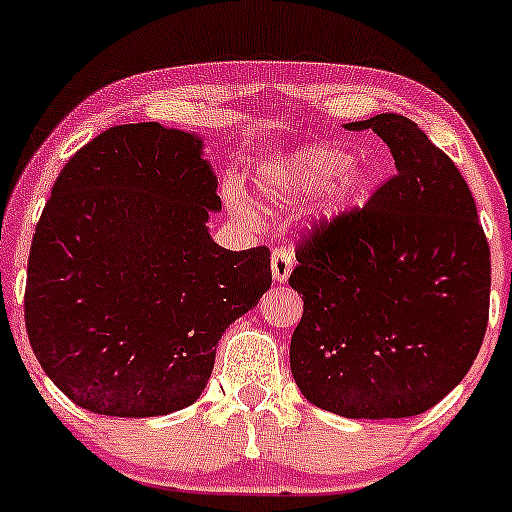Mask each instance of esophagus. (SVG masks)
Returning a JSON list of instances; mask_svg holds the SVG:
<instances>
[{"mask_svg":"<svg viewBox=\"0 0 512 512\" xmlns=\"http://www.w3.org/2000/svg\"><path fill=\"white\" fill-rule=\"evenodd\" d=\"M293 269V252L289 248H276L272 252V276L276 284H284Z\"/></svg>","mask_w":512,"mask_h":512,"instance_id":"34e87169","label":"esophagus"}]
</instances>
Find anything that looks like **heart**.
<instances>
[{
  "instance_id": "heart-1",
  "label": "heart",
  "mask_w": 512,
  "mask_h": 512,
  "mask_svg": "<svg viewBox=\"0 0 512 512\" xmlns=\"http://www.w3.org/2000/svg\"><path fill=\"white\" fill-rule=\"evenodd\" d=\"M368 180V168L354 161L351 151L330 144H303L281 158L264 161L252 185L269 207H289L330 184L320 202V214L332 219L363 195ZM228 204L240 216H255L236 187L228 190Z\"/></svg>"
}]
</instances>
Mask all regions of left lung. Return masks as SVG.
Instances as JSON below:
<instances>
[{"instance_id":"left-lung-1","label":"left lung","mask_w":512,"mask_h":512,"mask_svg":"<svg viewBox=\"0 0 512 512\" xmlns=\"http://www.w3.org/2000/svg\"><path fill=\"white\" fill-rule=\"evenodd\" d=\"M344 127L373 129L397 173L366 207L298 243L291 373L332 414L404 419L472 368L489 322L491 252L467 182L416 122L383 113Z\"/></svg>"}]
</instances>
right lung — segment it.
Returning a JSON list of instances; mask_svg holds the SVG:
<instances>
[{"label": "right lung", "mask_w": 512, "mask_h": 512, "mask_svg": "<svg viewBox=\"0 0 512 512\" xmlns=\"http://www.w3.org/2000/svg\"><path fill=\"white\" fill-rule=\"evenodd\" d=\"M195 132L105 129L55 180L31 243L26 330L48 378L93 414L197 402L231 322L272 286L269 250L209 236L221 209Z\"/></svg>", "instance_id": "obj_1"}]
</instances>
